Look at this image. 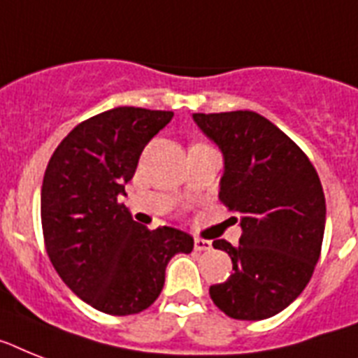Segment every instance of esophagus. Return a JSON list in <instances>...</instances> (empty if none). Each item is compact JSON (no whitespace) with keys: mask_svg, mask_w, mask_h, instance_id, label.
<instances>
[{"mask_svg":"<svg viewBox=\"0 0 358 358\" xmlns=\"http://www.w3.org/2000/svg\"><path fill=\"white\" fill-rule=\"evenodd\" d=\"M194 250H199V252H209V250H213V245H211V241L208 239H194Z\"/></svg>","mask_w":358,"mask_h":358,"instance_id":"esophagus-1","label":"esophagus"}]
</instances>
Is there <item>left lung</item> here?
<instances>
[{"label": "left lung", "mask_w": 358, "mask_h": 358, "mask_svg": "<svg viewBox=\"0 0 358 358\" xmlns=\"http://www.w3.org/2000/svg\"><path fill=\"white\" fill-rule=\"evenodd\" d=\"M224 154L219 199L240 217L239 246L213 241L234 272L209 296L235 320H264L301 294L320 259L325 196L307 154L274 123L250 110L193 113Z\"/></svg>", "instance_id": "left-lung-1"}]
</instances>
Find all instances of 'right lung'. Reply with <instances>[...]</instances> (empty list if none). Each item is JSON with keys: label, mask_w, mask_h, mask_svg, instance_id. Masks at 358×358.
Wrapping results in <instances>:
<instances>
[{"label": "right lung", "mask_w": 358, "mask_h": 358, "mask_svg": "<svg viewBox=\"0 0 358 358\" xmlns=\"http://www.w3.org/2000/svg\"><path fill=\"white\" fill-rule=\"evenodd\" d=\"M173 112L119 106L78 123L49 159L42 184L43 243L62 281L94 309L113 316L149 309L185 231L138 224L119 196L145 145Z\"/></svg>", "instance_id": "1"}]
</instances>
